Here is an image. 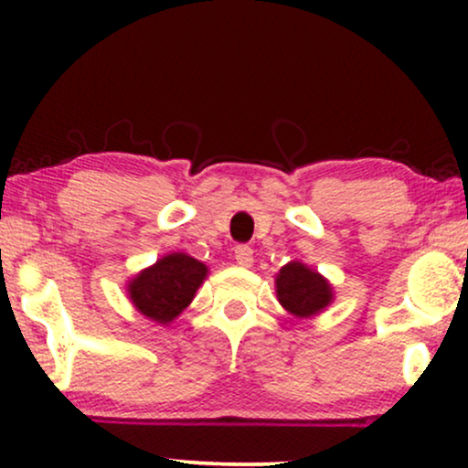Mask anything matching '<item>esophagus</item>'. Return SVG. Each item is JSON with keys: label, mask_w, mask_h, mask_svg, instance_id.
<instances>
[{"label": "esophagus", "mask_w": 468, "mask_h": 468, "mask_svg": "<svg viewBox=\"0 0 468 468\" xmlns=\"http://www.w3.org/2000/svg\"><path fill=\"white\" fill-rule=\"evenodd\" d=\"M235 261H238L239 266L249 268L252 264V249H250V246H246V244L235 246Z\"/></svg>", "instance_id": "obj_1"}]
</instances>
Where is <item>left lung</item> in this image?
I'll return each instance as SVG.
<instances>
[{"label":"left lung","instance_id":"left-lung-1","mask_svg":"<svg viewBox=\"0 0 468 468\" xmlns=\"http://www.w3.org/2000/svg\"><path fill=\"white\" fill-rule=\"evenodd\" d=\"M275 286L279 303L299 319L319 314L335 299L327 279L302 261H290L283 266L275 279Z\"/></svg>","mask_w":468,"mask_h":468}]
</instances>
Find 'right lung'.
Returning a JSON list of instances; mask_svg holds the SVG:
<instances>
[{"instance_id": "obj_1", "label": "right lung", "mask_w": 468, "mask_h": 468, "mask_svg": "<svg viewBox=\"0 0 468 468\" xmlns=\"http://www.w3.org/2000/svg\"><path fill=\"white\" fill-rule=\"evenodd\" d=\"M208 268L185 252H171L132 279L127 292L136 310L166 325L196 297Z\"/></svg>"}]
</instances>
